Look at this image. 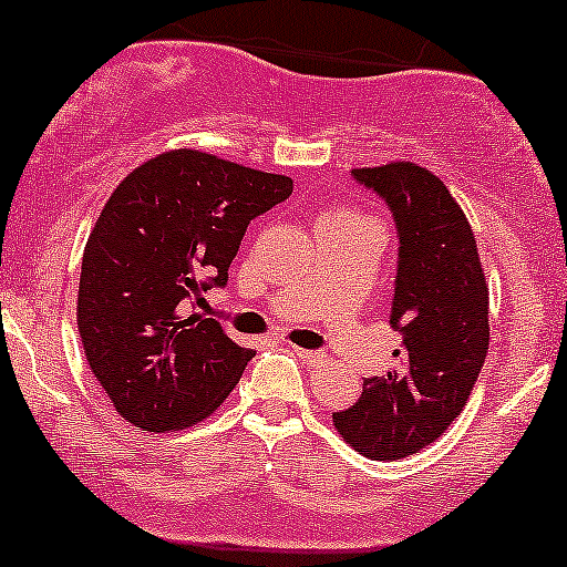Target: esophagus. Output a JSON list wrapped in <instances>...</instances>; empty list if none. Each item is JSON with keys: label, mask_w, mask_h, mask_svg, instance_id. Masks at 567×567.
Returning a JSON list of instances; mask_svg holds the SVG:
<instances>
[{"label": "esophagus", "mask_w": 567, "mask_h": 567, "mask_svg": "<svg viewBox=\"0 0 567 567\" xmlns=\"http://www.w3.org/2000/svg\"><path fill=\"white\" fill-rule=\"evenodd\" d=\"M291 351H295V355L297 359H302L305 364H323V361H327V353H321V351H308V348H291Z\"/></svg>", "instance_id": "34e87169"}]
</instances>
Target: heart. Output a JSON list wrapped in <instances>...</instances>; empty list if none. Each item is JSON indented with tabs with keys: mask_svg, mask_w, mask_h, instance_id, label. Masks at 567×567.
I'll return each instance as SVG.
<instances>
[{
	"mask_svg": "<svg viewBox=\"0 0 567 567\" xmlns=\"http://www.w3.org/2000/svg\"><path fill=\"white\" fill-rule=\"evenodd\" d=\"M334 225V227H353V225H378L367 212L353 206H337L332 212H327L318 219V227Z\"/></svg>",
	"mask_w": 567,
	"mask_h": 567,
	"instance_id": "b5f03b06",
	"label": "heart"
}]
</instances>
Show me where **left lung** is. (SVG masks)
<instances>
[{
    "instance_id": "1",
    "label": "left lung",
    "mask_w": 567,
    "mask_h": 567,
    "mask_svg": "<svg viewBox=\"0 0 567 567\" xmlns=\"http://www.w3.org/2000/svg\"><path fill=\"white\" fill-rule=\"evenodd\" d=\"M353 176L385 198L396 221L391 323L404 348L332 423L355 453L399 461L436 442L472 396L489 346L485 267L466 214L429 168L393 161Z\"/></svg>"
}]
</instances>
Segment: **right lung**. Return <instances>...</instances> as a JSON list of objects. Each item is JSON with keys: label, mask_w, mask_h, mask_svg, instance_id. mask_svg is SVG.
Masks as SVG:
<instances>
[{"label": "right lung", "mask_w": 567, "mask_h": 567, "mask_svg": "<svg viewBox=\"0 0 567 567\" xmlns=\"http://www.w3.org/2000/svg\"><path fill=\"white\" fill-rule=\"evenodd\" d=\"M291 195V179L200 150L133 168L101 208L82 254L78 329L117 415L182 431L214 415L251 361L219 321L182 316L184 297L227 284L254 216Z\"/></svg>", "instance_id": "right-lung-1"}]
</instances>
